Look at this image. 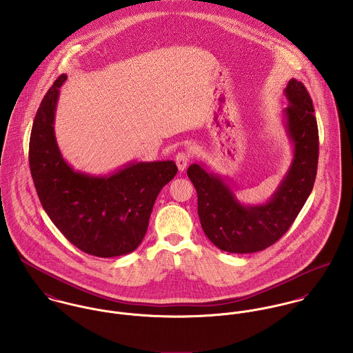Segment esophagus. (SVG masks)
<instances>
[{
  "mask_svg": "<svg viewBox=\"0 0 353 353\" xmlns=\"http://www.w3.org/2000/svg\"><path fill=\"white\" fill-rule=\"evenodd\" d=\"M190 153L189 152H179L176 156H175V163H176V165H178V168H179V171H183V170H186V167L189 165V163H190Z\"/></svg>",
  "mask_w": 353,
  "mask_h": 353,
  "instance_id": "1",
  "label": "esophagus"
}]
</instances>
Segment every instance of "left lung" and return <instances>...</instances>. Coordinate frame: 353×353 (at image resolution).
Returning a JSON list of instances; mask_svg holds the SVG:
<instances>
[{"instance_id":"8db88e82","label":"left lung","mask_w":353,"mask_h":353,"mask_svg":"<svg viewBox=\"0 0 353 353\" xmlns=\"http://www.w3.org/2000/svg\"><path fill=\"white\" fill-rule=\"evenodd\" d=\"M285 128L294 143V160L272 199L245 206L221 179L201 164H192L188 176L199 197V217L208 239L220 250L238 254L261 252L276 243L292 225L315 182L318 126L314 105L303 83L292 79L285 88Z\"/></svg>"}]
</instances>
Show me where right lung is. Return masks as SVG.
Listing matches in <instances>:
<instances>
[{"label":"right lung","instance_id":"right-lung-1","mask_svg":"<svg viewBox=\"0 0 353 353\" xmlns=\"http://www.w3.org/2000/svg\"><path fill=\"white\" fill-rule=\"evenodd\" d=\"M61 74L41 103L30 139V170L43 209L62 235L81 252L111 258L143 242L152 208L175 175L167 161L129 163L107 176L76 172L62 157L54 134Z\"/></svg>","mask_w":353,"mask_h":353}]
</instances>
